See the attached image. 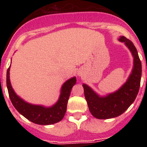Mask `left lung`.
Returning a JSON list of instances; mask_svg holds the SVG:
<instances>
[{
    "label": "left lung",
    "mask_w": 147,
    "mask_h": 147,
    "mask_svg": "<svg viewBox=\"0 0 147 147\" xmlns=\"http://www.w3.org/2000/svg\"><path fill=\"white\" fill-rule=\"evenodd\" d=\"M119 41L126 44L134 57L132 74L125 84L105 97H100L85 84L82 85L90 112L98 119H112L121 115L133 103L139 91L142 70L137 49L132 41L124 36L120 37Z\"/></svg>",
    "instance_id": "left-lung-1"
}]
</instances>
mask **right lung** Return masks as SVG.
<instances>
[{"label": "right lung", "mask_w": 147, "mask_h": 147, "mask_svg": "<svg viewBox=\"0 0 147 147\" xmlns=\"http://www.w3.org/2000/svg\"><path fill=\"white\" fill-rule=\"evenodd\" d=\"M76 77H73L63 84L58 102L51 107H45L40 105H33L24 102L18 96L11 88L9 80V67L6 72V86L10 100L18 112L28 120L37 124L49 125L55 124L63 119L67 109V104L71 89L76 84Z\"/></svg>", "instance_id": "1"}]
</instances>
